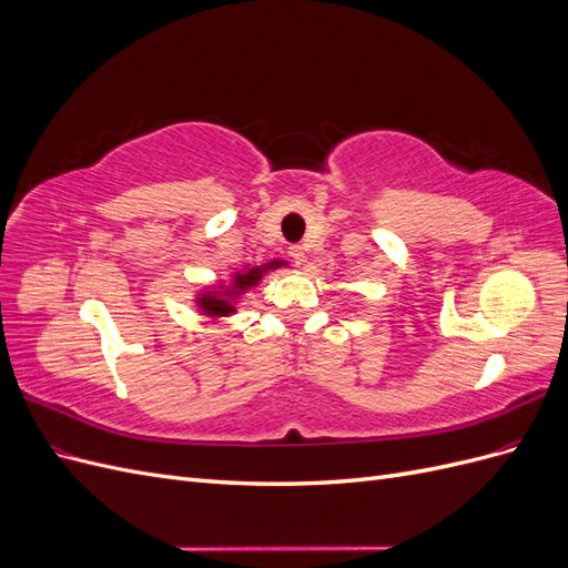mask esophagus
Instances as JSON below:
<instances>
[{
	"instance_id": "esophagus-1",
	"label": "esophagus",
	"mask_w": 568,
	"mask_h": 568,
	"mask_svg": "<svg viewBox=\"0 0 568 568\" xmlns=\"http://www.w3.org/2000/svg\"><path fill=\"white\" fill-rule=\"evenodd\" d=\"M288 253H291V257H294V261H296L298 265H303V263L307 261V255H305V248H303V246H291Z\"/></svg>"
}]
</instances>
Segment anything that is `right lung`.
<instances>
[{
    "label": "right lung",
    "instance_id": "right-lung-1",
    "mask_svg": "<svg viewBox=\"0 0 568 568\" xmlns=\"http://www.w3.org/2000/svg\"><path fill=\"white\" fill-rule=\"evenodd\" d=\"M288 261H282V257H274L270 263L263 265H244L242 270L232 272L230 282H217L203 286L199 294L194 296V303L199 307V313L211 317V320H222V317H232L236 315V303L244 294H248L251 288L263 282L265 274L286 267Z\"/></svg>",
    "mask_w": 568,
    "mask_h": 568
}]
</instances>
